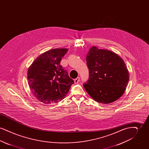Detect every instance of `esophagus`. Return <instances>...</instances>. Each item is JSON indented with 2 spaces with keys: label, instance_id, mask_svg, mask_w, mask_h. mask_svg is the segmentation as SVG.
I'll return each mask as SVG.
<instances>
[{
  "label": "esophagus",
  "instance_id": "obj_1",
  "mask_svg": "<svg viewBox=\"0 0 149 149\" xmlns=\"http://www.w3.org/2000/svg\"><path fill=\"white\" fill-rule=\"evenodd\" d=\"M80 81V78L78 77L74 79V83L75 84H78V83Z\"/></svg>",
  "mask_w": 149,
  "mask_h": 149
}]
</instances>
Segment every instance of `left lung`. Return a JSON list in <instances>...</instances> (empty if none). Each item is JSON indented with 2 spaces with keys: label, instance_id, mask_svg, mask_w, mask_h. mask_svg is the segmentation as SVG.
I'll use <instances>...</instances> for the list:
<instances>
[{
  "label": "left lung",
  "instance_id": "left-lung-1",
  "mask_svg": "<svg viewBox=\"0 0 149 149\" xmlns=\"http://www.w3.org/2000/svg\"><path fill=\"white\" fill-rule=\"evenodd\" d=\"M86 60L89 75L83 86L89 95L103 104L120 98L129 80L127 68L122 58L111 51L93 46Z\"/></svg>",
  "mask_w": 149,
  "mask_h": 149
}]
</instances>
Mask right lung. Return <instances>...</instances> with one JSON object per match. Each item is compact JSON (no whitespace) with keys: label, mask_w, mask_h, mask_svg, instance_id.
Instances as JSON below:
<instances>
[{"label":"right lung","mask_w":149,"mask_h":149,"mask_svg":"<svg viewBox=\"0 0 149 149\" xmlns=\"http://www.w3.org/2000/svg\"><path fill=\"white\" fill-rule=\"evenodd\" d=\"M68 50L55 49L44 52L30 66L27 72L29 88L44 104L57 103L69 92L74 80L60 65Z\"/></svg>","instance_id":"1"}]
</instances>
